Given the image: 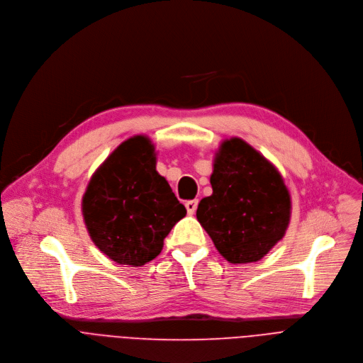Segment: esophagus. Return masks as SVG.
<instances>
[{
	"mask_svg": "<svg viewBox=\"0 0 363 363\" xmlns=\"http://www.w3.org/2000/svg\"><path fill=\"white\" fill-rule=\"evenodd\" d=\"M197 204H199V200H197V199H196V200H189V201H186V208H187V213H189L190 216L196 213Z\"/></svg>",
	"mask_w": 363,
	"mask_h": 363,
	"instance_id": "1",
	"label": "esophagus"
}]
</instances>
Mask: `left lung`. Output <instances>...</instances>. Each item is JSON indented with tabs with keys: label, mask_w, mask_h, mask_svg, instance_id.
<instances>
[{
	"label": "left lung",
	"mask_w": 363,
	"mask_h": 363,
	"mask_svg": "<svg viewBox=\"0 0 363 363\" xmlns=\"http://www.w3.org/2000/svg\"><path fill=\"white\" fill-rule=\"evenodd\" d=\"M210 184L213 193L200 200L196 216L228 262H257L283 239L291 193L279 170L245 140L222 141Z\"/></svg>",
	"instance_id": "obj_1"
}]
</instances>
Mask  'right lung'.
I'll list each match as a JSON object with an SVG mask.
<instances>
[{"label": "right lung", "instance_id": "1", "mask_svg": "<svg viewBox=\"0 0 363 363\" xmlns=\"http://www.w3.org/2000/svg\"><path fill=\"white\" fill-rule=\"evenodd\" d=\"M82 210L93 243L113 262L133 267L157 257L186 216L156 170L155 144L141 134L123 141L94 172Z\"/></svg>", "mask_w": 363, "mask_h": 363}]
</instances>
